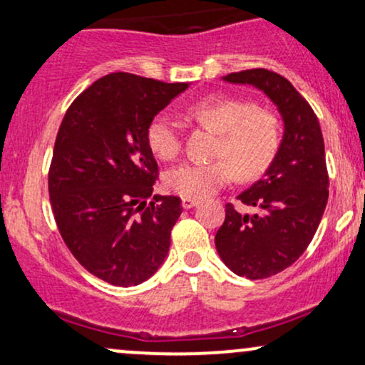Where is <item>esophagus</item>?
<instances>
[{
	"label": "esophagus",
	"mask_w": 365,
	"mask_h": 365,
	"mask_svg": "<svg viewBox=\"0 0 365 365\" xmlns=\"http://www.w3.org/2000/svg\"><path fill=\"white\" fill-rule=\"evenodd\" d=\"M197 204H199V200H197V199H188V197H183V199H182L183 209H192V207H195Z\"/></svg>",
	"instance_id": "obj_1"
}]
</instances>
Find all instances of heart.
<instances>
[{
	"label": "heart",
	"mask_w": 365,
	"mask_h": 365,
	"mask_svg": "<svg viewBox=\"0 0 365 365\" xmlns=\"http://www.w3.org/2000/svg\"><path fill=\"white\" fill-rule=\"evenodd\" d=\"M200 127L220 133L209 163H183L165 175V185L188 199H204L232 183L238 175L254 180L271 166L279 149V123L271 111L237 98H204L187 110ZM149 149L159 159L173 161L182 153V130L170 115H156L145 130Z\"/></svg>",
	"instance_id": "b5f03b06"
}]
</instances>
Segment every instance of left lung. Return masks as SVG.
<instances>
[{
  "instance_id": "left-lung-1",
  "label": "left lung",
  "mask_w": 365,
  "mask_h": 365,
  "mask_svg": "<svg viewBox=\"0 0 365 365\" xmlns=\"http://www.w3.org/2000/svg\"><path fill=\"white\" fill-rule=\"evenodd\" d=\"M223 81L257 87L278 106L284 132L264 177L237 197L254 215L226 204L225 223L215 237L216 250L233 273L249 279L269 278L305 252L328 204L329 178L324 140L316 113L279 73L252 68Z\"/></svg>"
}]
</instances>
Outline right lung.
Returning <instances> with one entry per match:
<instances>
[{
  "label": "right lung",
  "instance_id": "right-lung-1",
  "mask_svg": "<svg viewBox=\"0 0 365 365\" xmlns=\"http://www.w3.org/2000/svg\"><path fill=\"white\" fill-rule=\"evenodd\" d=\"M188 83L116 72L87 87L66 110L48 187L60 235L103 282L135 287L159 269L182 215L175 195H154L158 163L145 130Z\"/></svg>",
  "mask_w": 365,
  "mask_h": 365
}]
</instances>
